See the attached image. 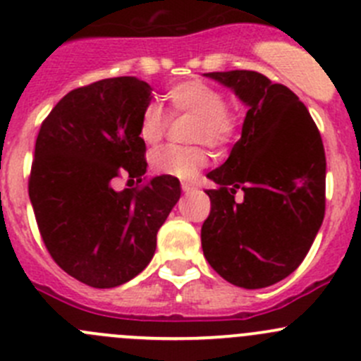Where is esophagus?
Instances as JSON below:
<instances>
[{
	"mask_svg": "<svg viewBox=\"0 0 361 361\" xmlns=\"http://www.w3.org/2000/svg\"><path fill=\"white\" fill-rule=\"evenodd\" d=\"M181 188H183L185 194H188V192H192L195 188V185L192 183V181H181Z\"/></svg>",
	"mask_w": 361,
	"mask_h": 361,
	"instance_id": "esophagus-1",
	"label": "esophagus"
}]
</instances>
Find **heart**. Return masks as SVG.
<instances>
[{
	"label": "heart",
	"instance_id": "heart-1",
	"mask_svg": "<svg viewBox=\"0 0 361 361\" xmlns=\"http://www.w3.org/2000/svg\"><path fill=\"white\" fill-rule=\"evenodd\" d=\"M166 97L173 111L197 116L194 127L195 141H206L211 147H225L234 141L239 120L234 111L225 108V97L218 89L199 80H190L169 89ZM166 127L167 116L164 115L162 108L157 103H150L141 111L137 136L143 143L155 145L162 140ZM150 160L159 173L192 180L209 162V154L204 147L166 145L155 148Z\"/></svg>",
	"mask_w": 361,
	"mask_h": 361
}]
</instances>
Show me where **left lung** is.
<instances>
[{
	"instance_id": "left-lung-1",
	"label": "left lung",
	"mask_w": 361,
	"mask_h": 361,
	"mask_svg": "<svg viewBox=\"0 0 361 361\" xmlns=\"http://www.w3.org/2000/svg\"><path fill=\"white\" fill-rule=\"evenodd\" d=\"M248 106L241 140L207 174L209 216L202 251L228 283L257 290L290 276L307 255L325 216L326 159L307 108L288 87L257 71L204 73ZM243 190V201H235Z\"/></svg>"
}]
</instances>
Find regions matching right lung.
<instances>
[{
	"label": "right lung",
	"mask_w": 361,
	"mask_h": 361,
	"mask_svg": "<svg viewBox=\"0 0 361 361\" xmlns=\"http://www.w3.org/2000/svg\"><path fill=\"white\" fill-rule=\"evenodd\" d=\"M152 87L116 76L68 92L42 123L29 176V199L56 264L94 288H115L140 274L157 232L181 195L162 174L141 188L115 190L118 176L147 173L141 111Z\"/></svg>",
	"instance_id": "right-lung-1"
}]
</instances>
